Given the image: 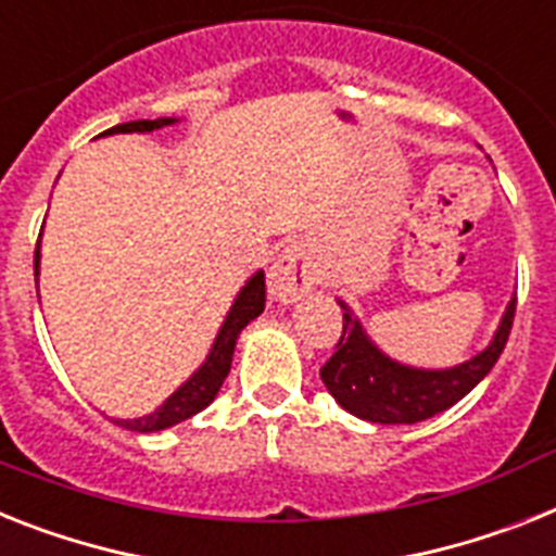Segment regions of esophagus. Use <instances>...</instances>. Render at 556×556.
<instances>
[{
    "label": "esophagus",
    "instance_id": "1",
    "mask_svg": "<svg viewBox=\"0 0 556 556\" xmlns=\"http://www.w3.org/2000/svg\"><path fill=\"white\" fill-rule=\"evenodd\" d=\"M316 263L305 242H291L268 270V293L282 305H293L316 288Z\"/></svg>",
    "mask_w": 556,
    "mask_h": 556
}]
</instances>
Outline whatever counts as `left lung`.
I'll return each mask as SVG.
<instances>
[{"label": "left lung", "mask_w": 556, "mask_h": 556, "mask_svg": "<svg viewBox=\"0 0 556 556\" xmlns=\"http://www.w3.org/2000/svg\"><path fill=\"white\" fill-rule=\"evenodd\" d=\"M344 307L342 339L336 344V353L319 370L321 381L350 415L365 418L372 424H418L432 415L444 413L452 404H458L469 390L486 379L494 362L501 358L508 342V330L515 321L517 296L506 305L501 328L494 330V339L486 350H480L464 365L446 367V370H421V367L401 365L395 358L384 356L370 336L358 325V319Z\"/></svg>", "instance_id": "1"}]
</instances>
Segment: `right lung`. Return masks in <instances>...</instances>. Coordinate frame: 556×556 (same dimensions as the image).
I'll use <instances>...</instances> for the list:
<instances>
[{"instance_id": "1", "label": "right lung", "mask_w": 556, "mask_h": 556, "mask_svg": "<svg viewBox=\"0 0 556 556\" xmlns=\"http://www.w3.org/2000/svg\"><path fill=\"white\" fill-rule=\"evenodd\" d=\"M177 118H157V121H129V124H118V127L106 129L104 135L112 132H155L161 127H169ZM33 270L39 277V245H36V260H33ZM265 311V274L256 270L254 277L242 286L237 293L235 305L228 311L226 321H223L220 333L214 339L212 350H208L206 362L191 372V379L177 387L169 399L163 401L155 413L141 415V418H115V424L129 432H161L175 424L186 421L191 415H198L200 409H206L214 401V395L220 393L223 381H226L228 370H231V356H235V344L240 339L242 328L254 321L256 316Z\"/></svg>"}]
</instances>
